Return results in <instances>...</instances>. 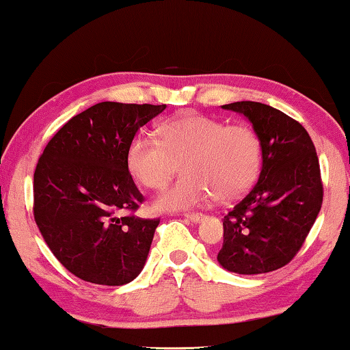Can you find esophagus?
<instances>
[{
  "label": "esophagus",
  "instance_id": "esophagus-1",
  "mask_svg": "<svg viewBox=\"0 0 350 350\" xmlns=\"http://www.w3.org/2000/svg\"><path fill=\"white\" fill-rule=\"evenodd\" d=\"M185 217L187 218V219H191V221H193V223H198L201 218H203V213H185Z\"/></svg>",
  "mask_w": 350,
  "mask_h": 350
}]
</instances>
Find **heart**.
Listing matches in <instances>:
<instances>
[{
  "label": "heart",
  "mask_w": 350,
  "mask_h": 350,
  "mask_svg": "<svg viewBox=\"0 0 350 350\" xmlns=\"http://www.w3.org/2000/svg\"><path fill=\"white\" fill-rule=\"evenodd\" d=\"M159 138L138 133L127 149V167L141 185L163 189L181 163L185 176L155 200L158 211H181L209 198L240 197L261 164V141L252 127L189 113L163 122Z\"/></svg>",
  "instance_id": "b5f03b06"
}]
</instances>
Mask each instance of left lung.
<instances>
[{"mask_svg":"<svg viewBox=\"0 0 350 350\" xmlns=\"http://www.w3.org/2000/svg\"><path fill=\"white\" fill-rule=\"evenodd\" d=\"M223 109L243 113L261 141L256 185L226 213L218 262L229 272L277 271L301 249L323 204L315 146L306 129L267 104L238 101Z\"/></svg>","mask_w":350,"mask_h":350,"instance_id":"left-lung-1","label":"left lung"}]
</instances>
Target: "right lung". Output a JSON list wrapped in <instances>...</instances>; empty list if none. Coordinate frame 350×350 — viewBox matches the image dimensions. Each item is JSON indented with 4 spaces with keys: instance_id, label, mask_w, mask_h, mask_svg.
<instances>
[{
    "instance_id": "add662e5",
    "label": "right lung",
    "mask_w": 350,
    "mask_h": 350,
    "mask_svg": "<svg viewBox=\"0 0 350 350\" xmlns=\"http://www.w3.org/2000/svg\"><path fill=\"white\" fill-rule=\"evenodd\" d=\"M165 104L104 101L69 120L33 174V217L67 271L94 284L122 286L143 271L159 218L133 215L144 197L127 167L138 129ZM120 210L131 213L118 217Z\"/></svg>"
}]
</instances>
